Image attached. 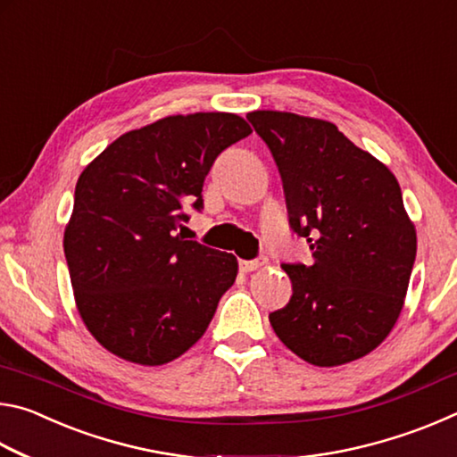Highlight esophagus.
Listing matches in <instances>:
<instances>
[{
    "instance_id": "1",
    "label": "esophagus",
    "mask_w": 457,
    "mask_h": 457,
    "mask_svg": "<svg viewBox=\"0 0 457 457\" xmlns=\"http://www.w3.org/2000/svg\"><path fill=\"white\" fill-rule=\"evenodd\" d=\"M266 264V258H256V260H239V270L242 272H253Z\"/></svg>"
}]
</instances>
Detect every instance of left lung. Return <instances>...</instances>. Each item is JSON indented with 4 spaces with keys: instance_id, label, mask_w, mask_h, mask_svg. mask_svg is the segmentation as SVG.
Here are the masks:
<instances>
[{
    "instance_id": "8db88e82",
    "label": "left lung",
    "mask_w": 457,
    "mask_h": 457,
    "mask_svg": "<svg viewBox=\"0 0 457 457\" xmlns=\"http://www.w3.org/2000/svg\"><path fill=\"white\" fill-rule=\"evenodd\" d=\"M247 120L280 171L290 228L312 252L282 264L292 298L270 324L311 365L365 357L399 319L417 252L395 175L332 122L278 111Z\"/></svg>"
}]
</instances>
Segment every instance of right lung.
Segmentation results:
<instances>
[{"label":"right lung","instance_id":"obj_1","mask_svg":"<svg viewBox=\"0 0 457 457\" xmlns=\"http://www.w3.org/2000/svg\"><path fill=\"white\" fill-rule=\"evenodd\" d=\"M250 133L237 114H177L120 135L82 171L64 253L79 312L106 351L154 367L204 337L237 260L177 228L187 207L204 210L218 154Z\"/></svg>","mask_w":457,"mask_h":457}]
</instances>
